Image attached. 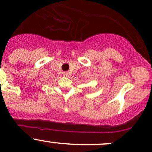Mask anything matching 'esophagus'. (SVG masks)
I'll use <instances>...</instances> for the list:
<instances>
[{
  "label": "esophagus",
  "mask_w": 152,
  "mask_h": 152,
  "mask_svg": "<svg viewBox=\"0 0 152 152\" xmlns=\"http://www.w3.org/2000/svg\"><path fill=\"white\" fill-rule=\"evenodd\" d=\"M64 76H69V72H67V71H66V72H64Z\"/></svg>",
  "instance_id": "1"
}]
</instances>
